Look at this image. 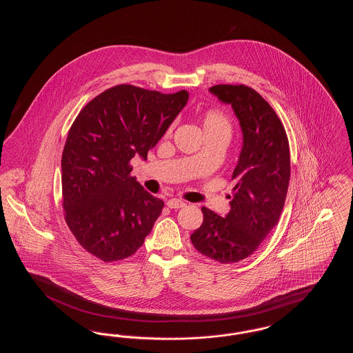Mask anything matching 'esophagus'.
I'll use <instances>...</instances> for the list:
<instances>
[{"label":"esophagus","instance_id":"1","mask_svg":"<svg viewBox=\"0 0 353 353\" xmlns=\"http://www.w3.org/2000/svg\"><path fill=\"white\" fill-rule=\"evenodd\" d=\"M167 205L170 209H180V208H184L185 202L181 200H177V199H170L167 201Z\"/></svg>","mask_w":353,"mask_h":353}]
</instances>
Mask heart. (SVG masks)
Here are the masks:
<instances>
[{"label": "heart", "mask_w": 353, "mask_h": 353, "mask_svg": "<svg viewBox=\"0 0 353 353\" xmlns=\"http://www.w3.org/2000/svg\"><path fill=\"white\" fill-rule=\"evenodd\" d=\"M202 130L205 136L208 134H222L230 137L232 123L228 117L219 110H208L201 117Z\"/></svg>", "instance_id": "obj_1"}]
</instances>
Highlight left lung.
Returning a JSON list of instances; mask_svg holds the SVG:
<instances>
[{"instance_id":"left-lung-1","label":"left lung","mask_w":353,"mask_h":353,"mask_svg":"<svg viewBox=\"0 0 353 353\" xmlns=\"http://www.w3.org/2000/svg\"><path fill=\"white\" fill-rule=\"evenodd\" d=\"M209 91L232 104L243 145L232 177L230 212L219 217L203 206V222L190 241L202 255L226 265L252 255L278 223L290 181V147L281 119L252 87L217 84Z\"/></svg>"}]
</instances>
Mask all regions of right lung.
Wrapping results in <instances>:
<instances>
[{
    "label": "right lung",
    "instance_id": "1",
    "mask_svg": "<svg viewBox=\"0 0 353 353\" xmlns=\"http://www.w3.org/2000/svg\"><path fill=\"white\" fill-rule=\"evenodd\" d=\"M189 98L119 84L88 101L62 153L65 219L84 250L104 262L131 256L144 243L164 201L130 173L147 159Z\"/></svg>",
    "mask_w": 353,
    "mask_h": 353
}]
</instances>
